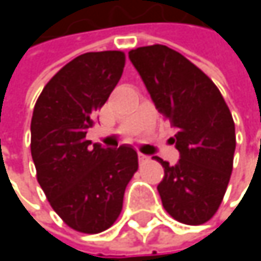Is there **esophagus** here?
I'll return each mask as SVG.
<instances>
[{"instance_id": "34e87169", "label": "esophagus", "mask_w": 261, "mask_h": 261, "mask_svg": "<svg viewBox=\"0 0 261 261\" xmlns=\"http://www.w3.org/2000/svg\"><path fill=\"white\" fill-rule=\"evenodd\" d=\"M148 159H149L148 155H145V154H142V152H139V162H140V163H142V162H146Z\"/></svg>"}]
</instances>
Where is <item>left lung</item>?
Listing matches in <instances>:
<instances>
[{
    "mask_svg": "<svg viewBox=\"0 0 261 261\" xmlns=\"http://www.w3.org/2000/svg\"><path fill=\"white\" fill-rule=\"evenodd\" d=\"M155 109L171 122L180 160L165 168L157 190L165 210L178 222L199 225L218 210L233 171L236 133L233 116L219 89L180 53L151 45L131 49Z\"/></svg>",
    "mask_w": 261,
    "mask_h": 261,
    "instance_id": "left-lung-1",
    "label": "left lung"
}]
</instances>
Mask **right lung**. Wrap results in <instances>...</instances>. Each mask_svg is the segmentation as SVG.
<instances>
[{
    "label": "right lung",
    "instance_id": "1",
    "mask_svg": "<svg viewBox=\"0 0 261 261\" xmlns=\"http://www.w3.org/2000/svg\"><path fill=\"white\" fill-rule=\"evenodd\" d=\"M125 65L121 51L86 53L43 87L31 118V157L54 212L80 233L96 234L118 219L137 152L86 139Z\"/></svg>",
    "mask_w": 261,
    "mask_h": 261
}]
</instances>
